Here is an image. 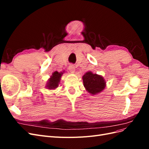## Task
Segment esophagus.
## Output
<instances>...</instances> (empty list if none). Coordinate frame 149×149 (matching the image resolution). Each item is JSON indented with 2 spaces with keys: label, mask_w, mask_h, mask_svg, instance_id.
Masks as SVG:
<instances>
[{
  "label": "esophagus",
  "mask_w": 149,
  "mask_h": 149,
  "mask_svg": "<svg viewBox=\"0 0 149 149\" xmlns=\"http://www.w3.org/2000/svg\"><path fill=\"white\" fill-rule=\"evenodd\" d=\"M68 69H69V70H70V71L71 72V73H74V71H75V67H74V66L72 65H70Z\"/></svg>",
  "instance_id": "1"
}]
</instances>
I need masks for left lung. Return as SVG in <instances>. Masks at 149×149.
<instances>
[{"mask_svg": "<svg viewBox=\"0 0 149 149\" xmlns=\"http://www.w3.org/2000/svg\"><path fill=\"white\" fill-rule=\"evenodd\" d=\"M83 81L86 91L93 95L102 91L106 86V82L102 76L93 74L91 71L87 72L83 76Z\"/></svg>", "mask_w": 149, "mask_h": 149, "instance_id": "obj_1", "label": "left lung"}]
</instances>
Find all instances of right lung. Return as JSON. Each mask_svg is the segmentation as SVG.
Here are the masks:
<instances>
[{"label":"right lung","mask_w":149,"mask_h":149,"mask_svg":"<svg viewBox=\"0 0 149 149\" xmlns=\"http://www.w3.org/2000/svg\"><path fill=\"white\" fill-rule=\"evenodd\" d=\"M65 72L55 71L53 73L52 75L50 76V78L48 79V81L47 83L46 87L48 89H55L58 87V84L60 83L61 76Z\"/></svg>","instance_id":"add662e5"}]
</instances>
